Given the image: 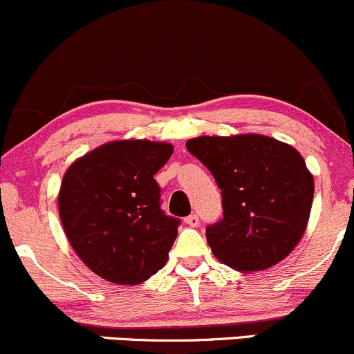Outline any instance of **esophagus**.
<instances>
[{"instance_id":"34e87169","label":"esophagus","mask_w":354,"mask_h":354,"mask_svg":"<svg viewBox=\"0 0 354 354\" xmlns=\"http://www.w3.org/2000/svg\"><path fill=\"white\" fill-rule=\"evenodd\" d=\"M184 221H185V224H187V226L196 227V226H199V216L191 214V216H187V218H185Z\"/></svg>"}]
</instances>
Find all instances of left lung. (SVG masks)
Returning a JSON list of instances; mask_svg holds the SVG:
<instances>
[{
  "mask_svg": "<svg viewBox=\"0 0 354 354\" xmlns=\"http://www.w3.org/2000/svg\"><path fill=\"white\" fill-rule=\"evenodd\" d=\"M185 147L221 189L223 219L206 230L214 257L241 273L288 257L306 233L314 199V177L302 155L258 133L197 136Z\"/></svg>",
  "mask_w": 354,
  "mask_h": 354,
  "instance_id": "left-lung-1",
  "label": "left lung"
}]
</instances>
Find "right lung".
Segmentation results:
<instances>
[{
    "label": "right lung",
    "instance_id": "add662e5",
    "mask_svg": "<svg viewBox=\"0 0 354 354\" xmlns=\"http://www.w3.org/2000/svg\"><path fill=\"white\" fill-rule=\"evenodd\" d=\"M172 153L167 142L115 140L75 158L64 174V233L101 279L136 285L165 267L178 221L162 212L153 176Z\"/></svg>",
    "mask_w": 354,
    "mask_h": 354
}]
</instances>
